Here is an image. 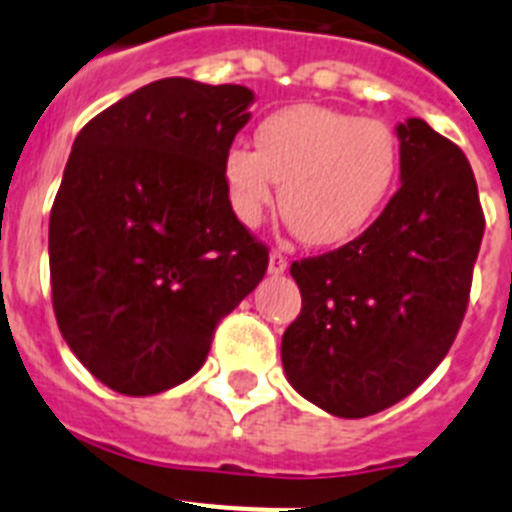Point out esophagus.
Instances as JSON below:
<instances>
[{"instance_id":"34e87169","label":"esophagus","mask_w":512,"mask_h":512,"mask_svg":"<svg viewBox=\"0 0 512 512\" xmlns=\"http://www.w3.org/2000/svg\"><path fill=\"white\" fill-rule=\"evenodd\" d=\"M284 271H287V259H284L279 251H274L269 256V274L271 277H279V274H284Z\"/></svg>"}]
</instances>
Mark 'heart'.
Here are the masks:
<instances>
[{"instance_id":"b5f03b06","label":"heart","mask_w":512,"mask_h":512,"mask_svg":"<svg viewBox=\"0 0 512 512\" xmlns=\"http://www.w3.org/2000/svg\"><path fill=\"white\" fill-rule=\"evenodd\" d=\"M400 176V146L384 122L323 104H292L256 128V148L223 156V184L238 223L256 228L277 200L302 243L336 248L379 217Z\"/></svg>"}]
</instances>
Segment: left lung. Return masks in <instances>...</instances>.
Returning <instances> with one entry per match:
<instances>
[{
	"label": "left lung",
	"mask_w": 512,
	"mask_h": 512,
	"mask_svg": "<svg viewBox=\"0 0 512 512\" xmlns=\"http://www.w3.org/2000/svg\"><path fill=\"white\" fill-rule=\"evenodd\" d=\"M400 189L359 238L292 264L302 310L287 382L338 418L392 408L449 354L485 233L472 166L420 117L400 122Z\"/></svg>",
	"instance_id": "left-lung-1"
}]
</instances>
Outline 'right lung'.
<instances>
[{"label": "right lung", "instance_id": "obj_1", "mask_svg": "<svg viewBox=\"0 0 512 512\" xmlns=\"http://www.w3.org/2000/svg\"><path fill=\"white\" fill-rule=\"evenodd\" d=\"M253 92L171 76L84 125L48 228L63 341L110 390L158 395L202 369L269 251L228 205L223 156Z\"/></svg>", "mask_w": 512, "mask_h": 512}]
</instances>
